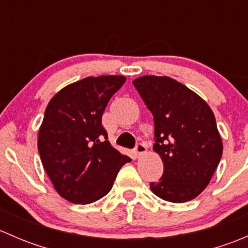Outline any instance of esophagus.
I'll list each match as a JSON object with an SVG mask.
<instances>
[{
    "label": "esophagus",
    "mask_w": 248,
    "mask_h": 248,
    "mask_svg": "<svg viewBox=\"0 0 248 248\" xmlns=\"http://www.w3.org/2000/svg\"><path fill=\"white\" fill-rule=\"evenodd\" d=\"M136 154L138 155V156H141V155H144V154H146V150H147V147H146V145L145 144H142V142H139L138 145H137L136 146Z\"/></svg>",
    "instance_id": "esophagus-1"
}]
</instances>
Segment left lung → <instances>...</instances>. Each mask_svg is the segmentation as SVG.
<instances>
[{
    "mask_svg": "<svg viewBox=\"0 0 248 248\" xmlns=\"http://www.w3.org/2000/svg\"><path fill=\"white\" fill-rule=\"evenodd\" d=\"M154 115V151L164 171L150 188L159 198L185 202L209 185L223 151L211 108L201 96L169 77L144 76L133 80Z\"/></svg>",
    "mask_w": 248,
    "mask_h": 248,
    "instance_id": "8db88e82",
    "label": "left lung"
}]
</instances>
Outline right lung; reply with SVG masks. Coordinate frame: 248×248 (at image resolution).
Returning <instances> with one entry per match:
<instances>
[{
	"label": "right lung",
	"instance_id": "right-lung-1",
	"mask_svg": "<svg viewBox=\"0 0 248 248\" xmlns=\"http://www.w3.org/2000/svg\"><path fill=\"white\" fill-rule=\"evenodd\" d=\"M124 76L87 77L60 90L47 104L38 152L54 188L66 201L90 204L111 189L131 158L111 146L102 115Z\"/></svg>",
	"mask_w": 248,
	"mask_h": 248
}]
</instances>
